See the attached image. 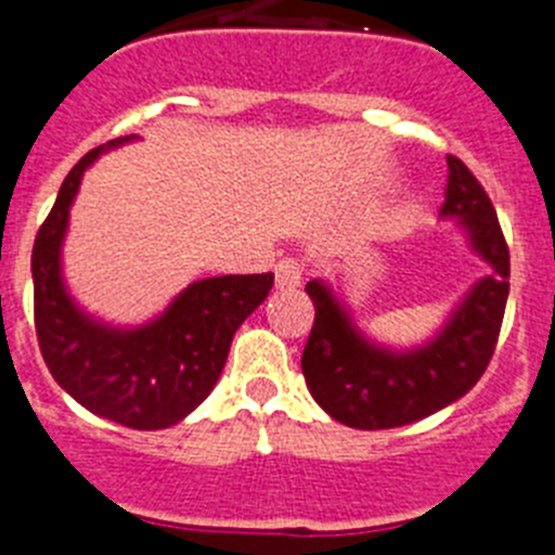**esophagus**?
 <instances>
[{
	"mask_svg": "<svg viewBox=\"0 0 555 555\" xmlns=\"http://www.w3.org/2000/svg\"><path fill=\"white\" fill-rule=\"evenodd\" d=\"M298 284H301V266H298V259H293V257L279 259L276 287L279 289H296Z\"/></svg>",
	"mask_w": 555,
	"mask_h": 555,
	"instance_id": "1",
	"label": "esophagus"
}]
</instances>
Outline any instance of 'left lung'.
Returning a JSON list of instances; mask_svg holds the SVG:
<instances>
[{"label": "left lung", "instance_id": "left-lung-1", "mask_svg": "<svg viewBox=\"0 0 555 555\" xmlns=\"http://www.w3.org/2000/svg\"><path fill=\"white\" fill-rule=\"evenodd\" d=\"M439 216H456L473 251L492 273L467 293L446 328L423 348L389 351L364 339L332 289L312 279L307 296L314 323L301 357L312 398L343 426L376 431L423 421L476 387L495 353L508 298V246L473 171L448 154L446 204Z\"/></svg>", "mask_w": 555, "mask_h": 555}]
</instances>
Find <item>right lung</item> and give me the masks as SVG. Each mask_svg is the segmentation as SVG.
<instances>
[{"mask_svg":"<svg viewBox=\"0 0 555 555\" xmlns=\"http://www.w3.org/2000/svg\"><path fill=\"white\" fill-rule=\"evenodd\" d=\"M127 141L132 134L85 154L63 179L57 202L38 229L33 246L35 334L49 373L74 401L127 428L154 431L188 417L212 392L234 332L266 301L273 273L193 282L157 321L141 328L104 326L85 314L60 273L68 209L85 168Z\"/></svg>","mask_w":555,"mask_h":555,"instance_id":"right-lung-1","label":"right lung"}]
</instances>
